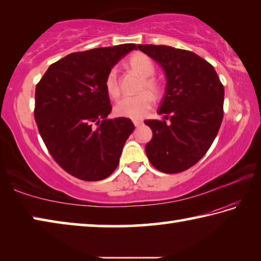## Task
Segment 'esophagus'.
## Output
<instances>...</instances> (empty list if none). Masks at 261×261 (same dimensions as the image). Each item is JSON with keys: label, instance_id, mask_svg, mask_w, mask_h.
Here are the masks:
<instances>
[{"label": "esophagus", "instance_id": "1", "mask_svg": "<svg viewBox=\"0 0 261 261\" xmlns=\"http://www.w3.org/2000/svg\"><path fill=\"white\" fill-rule=\"evenodd\" d=\"M132 122H134L135 126H139V125L143 124V121H141V120H134Z\"/></svg>", "mask_w": 261, "mask_h": 261}]
</instances>
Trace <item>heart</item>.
<instances>
[{
  "mask_svg": "<svg viewBox=\"0 0 261 261\" xmlns=\"http://www.w3.org/2000/svg\"><path fill=\"white\" fill-rule=\"evenodd\" d=\"M132 71L143 77L140 83V93L135 96H126L118 101L115 106V113L118 116L127 118H141L148 113L154 103V97L159 96L162 92V86L156 78L152 77L155 71L152 60L143 53H136L127 61ZM105 87L108 95L113 99H117L121 94L120 84H118L117 70L110 69L105 78ZM148 91H146V90Z\"/></svg>",
  "mask_w": 261,
  "mask_h": 261,
  "instance_id": "heart-1",
  "label": "heart"
}]
</instances>
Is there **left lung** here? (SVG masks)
I'll return each mask as SVG.
<instances>
[{"label":"left lung","mask_w":261,"mask_h":261,"mask_svg":"<svg viewBox=\"0 0 261 261\" xmlns=\"http://www.w3.org/2000/svg\"><path fill=\"white\" fill-rule=\"evenodd\" d=\"M138 48L161 65L167 77L158 110L165 120L145 121L153 132L145 151L158 170L182 173L205 155L218 135L223 118V85L213 65L192 51L163 45Z\"/></svg>","instance_id":"left-lung-1"}]
</instances>
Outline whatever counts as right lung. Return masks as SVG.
Listing matches in <instances>:
<instances>
[{
  "mask_svg": "<svg viewBox=\"0 0 261 261\" xmlns=\"http://www.w3.org/2000/svg\"><path fill=\"white\" fill-rule=\"evenodd\" d=\"M135 43L77 51L53 63L35 87L34 117L48 152L68 174L101 180L114 173L135 130L112 112L106 74Z\"/></svg>",
  "mask_w": 261,
  "mask_h": 261,
  "instance_id": "obj_1",
  "label": "right lung"
}]
</instances>
